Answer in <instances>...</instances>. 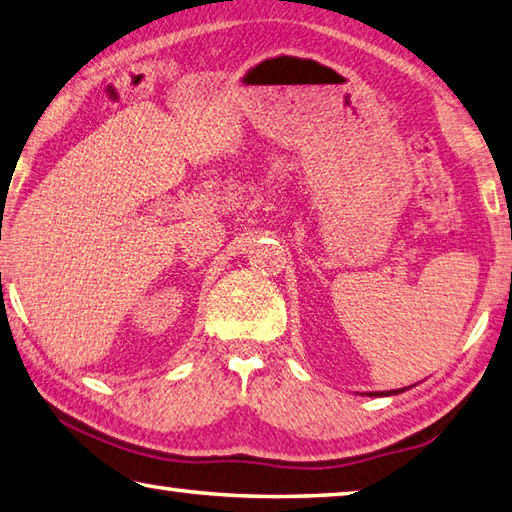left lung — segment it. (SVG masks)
<instances>
[{
	"mask_svg": "<svg viewBox=\"0 0 512 512\" xmlns=\"http://www.w3.org/2000/svg\"><path fill=\"white\" fill-rule=\"evenodd\" d=\"M405 389H409V387H405ZM405 389H393V391H371L369 393V396H396V393H402V391H405Z\"/></svg>",
	"mask_w": 512,
	"mask_h": 512,
	"instance_id": "left-lung-1",
	"label": "left lung"
}]
</instances>
